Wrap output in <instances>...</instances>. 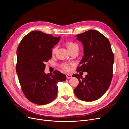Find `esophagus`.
<instances>
[{
    "label": "esophagus",
    "instance_id": "obj_1",
    "mask_svg": "<svg viewBox=\"0 0 129 129\" xmlns=\"http://www.w3.org/2000/svg\"><path fill=\"white\" fill-rule=\"evenodd\" d=\"M72 77H71V75H69V74H67L66 75V78L67 79H69L70 78H71Z\"/></svg>",
    "mask_w": 129,
    "mask_h": 129
}]
</instances>
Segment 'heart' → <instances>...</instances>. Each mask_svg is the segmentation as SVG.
<instances>
[{
    "label": "heart",
    "instance_id": "1",
    "mask_svg": "<svg viewBox=\"0 0 129 129\" xmlns=\"http://www.w3.org/2000/svg\"><path fill=\"white\" fill-rule=\"evenodd\" d=\"M65 45L66 46L67 49H68V50L69 51L74 50V49H78V48H79L78 45L76 43H75L74 42H72V41H69V40H67L65 42ZM57 50V47H54L52 50V53L53 54L56 53ZM61 67L62 68H63L64 69H65L66 70H69L70 69V65L68 64H66V63L63 64L61 65Z\"/></svg>",
    "mask_w": 129,
    "mask_h": 129
}]
</instances>
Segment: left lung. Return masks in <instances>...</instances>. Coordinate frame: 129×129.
Instances as JSON below:
<instances>
[{
  "mask_svg": "<svg viewBox=\"0 0 129 129\" xmlns=\"http://www.w3.org/2000/svg\"><path fill=\"white\" fill-rule=\"evenodd\" d=\"M83 45L84 56L77 71L87 72L85 78L79 74V84L75 89L76 96L86 102L96 100L109 87L113 76L114 57L109 40L95 30H89L77 35Z\"/></svg>",
  "mask_w": 129,
  "mask_h": 129,
  "instance_id": "8db88e82",
  "label": "left lung"
}]
</instances>
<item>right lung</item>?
<instances>
[{"label": "right lung", "instance_id": "obj_1", "mask_svg": "<svg viewBox=\"0 0 129 129\" xmlns=\"http://www.w3.org/2000/svg\"><path fill=\"white\" fill-rule=\"evenodd\" d=\"M61 37L39 31L28 33L17 50L16 72L23 92L33 103L45 105L58 94V83L66 80V75L58 70L46 73L45 63L52 57V48Z\"/></svg>", "mask_w": 129, "mask_h": 129}]
</instances>
